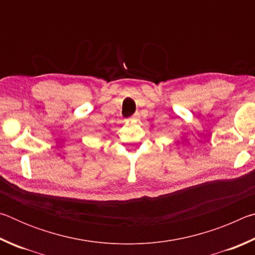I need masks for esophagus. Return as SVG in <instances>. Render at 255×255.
<instances>
[{
  "label": "esophagus",
  "instance_id": "34e87169",
  "mask_svg": "<svg viewBox=\"0 0 255 255\" xmlns=\"http://www.w3.org/2000/svg\"><path fill=\"white\" fill-rule=\"evenodd\" d=\"M139 118V114H135L132 116V119H138Z\"/></svg>",
  "mask_w": 255,
  "mask_h": 255
}]
</instances>
